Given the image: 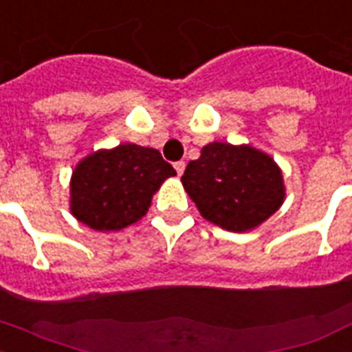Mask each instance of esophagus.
<instances>
[{"label": "esophagus", "mask_w": 352, "mask_h": 352, "mask_svg": "<svg viewBox=\"0 0 352 352\" xmlns=\"http://www.w3.org/2000/svg\"><path fill=\"white\" fill-rule=\"evenodd\" d=\"M173 166H175V171H177V175L181 177L182 173H184V168H186V162L184 161H177L175 164H173Z\"/></svg>", "instance_id": "34e87169"}]
</instances>
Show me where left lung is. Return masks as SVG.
<instances>
[{"label": "left lung", "mask_w": 352, "mask_h": 352, "mask_svg": "<svg viewBox=\"0 0 352 352\" xmlns=\"http://www.w3.org/2000/svg\"><path fill=\"white\" fill-rule=\"evenodd\" d=\"M181 181L206 221L235 233L262 224L285 197L280 168L270 155L228 142L202 148Z\"/></svg>", "instance_id": "8db88e82"}]
</instances>
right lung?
Instances as JSON below:
<instances>
[{
	"label": "right lung",
	"mask_w": 352,
	"mask_h": 352,
	"mask_svg": "<svg viewBox=\"0 0 352 352\" xmlns=\"http://www.w3.org/2000/svg\"><path fill=\"white\" fill-rule=\"evenodd\" d=\"M177 175L153 148L119 144L99 150L76 166L70 182V210L96 231H117L146 215L151 195Z\"/></svg>",
	"instance_id": "1"
}]
</instances>
